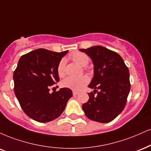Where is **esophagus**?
Returning a JSON list of instances; mask_svg holds the SVG:
<instances>
[{"instance_id":"obj_1","label":"esophagus","mask_w":151,"mask_h":151,"mask_svg":"<svg viewBox=\"0 0 151 151\" xmlns=\"http://www.w3.org/2000/svg\"><path fill=\"white\" fill-rule=\"evenodd\" d=\"M79 93L78 91H73V95L74 96H76V95H78V94H79Z\"/></svg>"}]
</instances>
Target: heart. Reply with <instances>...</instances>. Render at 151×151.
<instances>
[{"instance_id": "1", "label": "heart", "mask_w": 151, "mask_h": 151, "mask_svg": "<svg viewBox=\"0 0 151 151\" xmlns=\"http://www.w3.org/2000/svg\"><path fill=\"white\" fill-rule=\"evenodd\" d=\"M70 57L75 63L82 67L86 66L90 60L88 55L81 52H74L71 54ZM65 64H66V60L65 59H62L58 63L57 71L58 74L60 77L65 74ZM88 82V77L87 76L83 75L79 77H68L65 78L62 82V84L66 88H69L74 91H79L81 89L83 86H86Z\"/></svg>"}]
</instances>
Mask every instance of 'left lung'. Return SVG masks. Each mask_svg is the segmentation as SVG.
Masks as SVG:
<instances>
[{"mask_svg":"<svg viewBox=\"0 0 151 151\" xmlns=\"http://www.w3.org/2000/svg\"><path fill=\"white\" fill-rule=\"evenodd\" d=\"M91 59L93 77L88 87L93 92L82 109L88 119L101 123L113 120L124 110L131 85L129 72L122 57L105 47L79 49Z\"/></svg>","mask_w":151,"mask_h":151,"instance_id":"1","label":"left lung"}]
</instances>
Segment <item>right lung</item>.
<instances>
[{
	"label": "right lung",
	"mask_w": 151,
	"mask_h": 151,
	"mask_svg": "<svg viewBox=\"0 0 151 151\" xmlns=\"http://www.w3.org/2000/svg\"><path fill=\"white\" fill-rule=\"evenodd\" d=\"M39 48L19 58L13 74L14 91L27 116L39 122H48L61 115L72 90L60 88L49 93L50 87L59 81L57 68L68 53Z\"/></svg>",
	"instance_id": "right-lung-1"
}]
</instances>
